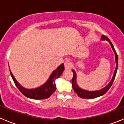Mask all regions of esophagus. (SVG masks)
Returning <instances> with one entry per match:
<instances>
[{
    "mask_svg": "<svg viewBox=\"0 0 124 124\" xmlns=\"http://www.w3.org/2000/svg\"><path fill=\"white\" fill-rule=\"evenodd\" d=\"M64 65L65 68L66 69H69V68H70L71 67L72 63L69 61V60H67V61H65Z\"/></svg>",
    "mask_w": 124,
    "mask_h": 124,
    "instance_id": "obj_1",
    "label": "esophagus"
}]
</instances>
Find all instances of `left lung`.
I'll return each mask as SVG.
<instances>
[{
    "label": "left lung",
    "mask_w": 124,
    "mask_h": 124,
    "mask_svg": "<svg viewBox=\"0 0 124 124\" xmlns=\"http://www.w3.org/2000/svg\"><path fill=\"white\" fill-rule=\"evenodd\" d=\"M101 40H106L108 42L110 43V45H111V48H112L115 54V61H116V69H115V72H114V74L112 78V79H111V81L110 82V83H109L105 87H104V88L101 89V90H97V91H87V90H83V89L80 88L78 86L76 82V73L74 71V70H73L72 71H73V78H72L71 80L72 86H73V90L75 91L76 93L81 98H84V99H94V98H98V97L104 95L105 93H106L107 92L108 90L109 89H110V88L111 87V86L113 84V82L114 80H115V77H116V72H117V66H118V57H117V54L116 52V50H115L112 43L111 42L110 39H109L107 37L105 36L104 35H102Z\"/></svg>",
    "instance_id": "left-lung-1"
}]
</instances>
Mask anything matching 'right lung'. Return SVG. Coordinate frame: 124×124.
<instances>
[{
  "label": "right lung",
  "instance_id": "right-lung-1",
  "mask_svg": "<svg viewBox=\"0 0 124 124\" xmlns=\"http://www.w3.org/2000/svg\"><path fill=\"white\" fill-rule=\"evenodd\" d=\"M63 70H64V64L62 63L61 65H59L56 68V70L53 71L47 81L45 84H43L42 86L36 88L27 89L23 87L18 83L9 70L12 79L19 91L27 98L33 99H37V100L46 99L51 96V94L54 92L56 89L55 79L61 76Z\"/></svg>",
  "mask_w": 124,
  "mask_h": 124
}]
</instances>
